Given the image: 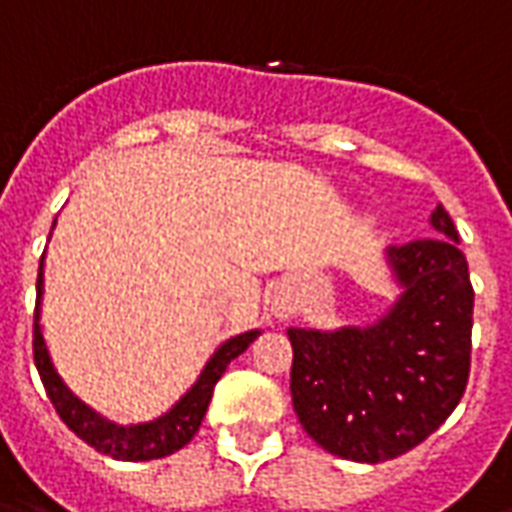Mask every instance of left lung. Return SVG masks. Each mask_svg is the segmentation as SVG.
Here are the masks:
<instances>
[{"label":"left lung","instance_id":"obj_1","mask_svg":"<svg viewBox=\"0 0 512 512\" xmlns=\"http://www.w3.org/2000/svg\"><path fill=\"white\" fill-rule=\"evenodd\" d=\"M436 235L389 249L406 285L376 326L288 329L290 395L301 428L345 461L381 463L414 450L461 403L472 367L474 288L450 213Z\"/></svg>","mask_w":512,"mask_h":512}]
</instances>
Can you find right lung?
<instances>
[{
  "label": "right lung",
  "instance_id": "1",
  "mask_svg": "<svg viewBox=\"0 0 512 512\" xmlns=\"http://www.w3.org/2000/svg\"><path fill=\"white\" fill-rule=\"evenodd\" d=\"M40 296H43V260H40L38 268V301H35V332H32L35 334L32 337V354H35V367H38L40 381L46 386V395H49L51 406L57 408L62 422L79 439L87 441L90 447L104 452L109 458H115V461H153V458H164V455H172L180 447H186L191 436L200 430L216 381L222 378V373L235 356L244 354L249 343L260 334H238L233 340L219 345V351L211 356V362L205 365V370L197 378V384L191 386L189 392L180 397L164 417L145 422V425L123 428V425H115V422H109L101 414H95L93 408L84 406L82 400L62 384V378L57 376V370L51 365L49 351H46V343H43V332H40Z\"/></svg>",
  "mask_w": 512,
  "mask_h": 512
}]
</instances>
